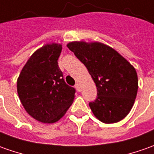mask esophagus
Returning a JSON list of instances; mask_svg holds the SVG:
<instances>
[{
    "label": "esophagus",
    "instance_id": "1",
    "mask_svg": "<svg viewBox=\"0 0 154 154\" xmlns=\"http://www.w3.org/2000/svg\"><path fill=\"white\" fill-rule=\"evenodd\" d=\"M75 88H76V89H77L78 92H81V86H80V84L79 83H77L76 85H75Z\"/></svg>",
    "mask_w": 154,
    "mask_h": 154
}]
</instances>
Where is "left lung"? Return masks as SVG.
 I'll return each instance as SVG.
<instances>
[{
	"instance_id": "left-lung-1",
	"label": "left lung",
	"mask_w": 154,
	"mask_h": 154,
	"mask_svg": "<svg viewBox=\"0 0 154 154\" xmlns=\"http://www.w3.org/2000/svg\"><path fill=\"white\" fill-rule=\"evenodd\" d=\"M67 47L84 64L97 87L91 110L103 123L124 119L133 106L138 89L136 69L113 48L99 42H70Z\"/></svg>"
}]
</instances>
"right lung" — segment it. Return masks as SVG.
Returning <instances> with one entry per match:
<instances>
[{"mask_svg":"<svg viewBox=\"0 0 154 154\" xmlns=\"http://www.w3.org/2000/svg\"><path fill=\"white\" fill-rule=\"evenodd\" d=\"M60 44H47L30 56L17 78V88L25 110L42 123H54L66 114L75 98L58 66Z\"/></svg>","mask_w":154,"mask_h":154,"instance_id":"1","label":"right lung"}]
</instances>
